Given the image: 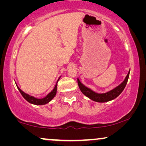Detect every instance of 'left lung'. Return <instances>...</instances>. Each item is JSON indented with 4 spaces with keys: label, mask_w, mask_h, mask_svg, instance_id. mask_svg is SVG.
Masks as SVG:
<instances>
[{
    "label": "left lung",
    "mask_w": 146,
    "mask_h": 146,
    "mask_svg": "<svg viewBox=\"0 0 146 146\" xmlns=\"http://www.w3.org/2000/svg\"><path fill=\"white\" fill-rule=\"evenodd\" d=\"M129 75V71L127 73V75L126 76V77H125V80L123 81L122 83H121L120 84L117 86V87H115V88L108 92L106 93L98 94L92 90L91 89L88 88H87L84 85L82 84L80 82V81L79 80L78 78V86L82 92L86 96L88 97L90 99H91L92 100L97 102H106L115 99V98H117L122 92L123 89L125 88V86H126L127 80H128Z\"/></svg>",
    "instance_id": "1"
}]
</instances>
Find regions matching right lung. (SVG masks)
I'll return each mask as SVG.
<instances>
[{
    "instance_id": "1",
    "label": "right lung",
    "mask_w": 146,
    "mask_h": 146,
    "mask_svg": "<svg viewBox=\"0 0 146 146\" xmlns=\"http://www.w3.org/2000/svg\"><path fill=\"white\" fill-rule=\"evenodd\" d=\"M60 79V78H59ZM59 79L58 80V81L59 80ZM58 81L56 84L55 85V87L54 88V89L52 90L44 98H42V99H38V98H36L32 96H30L29 94H26L24 92L21 90V89L19 88V87H18V86L17 85V86L18 88V89H19V90L21 94L23 96L24 98H25L26 100L29 102V103L31 104H35V105H44V104H46L48 103L49 102H50L54 98V97L55 96L56 94V91H57V83H58Z\"/></svg>"
}]
</instances>
